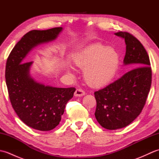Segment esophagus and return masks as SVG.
<instances>
[{
  "instance_id": "obj_1",
  "label": "esophagus",
  "mask_w": 159,
  "mask_h": 159,
  "mask_svg": "<svg viewBox=\"0 0 159 159\" xmlns=\"http://www.w3.org/2000/svg\"><path fill=\"white\" fill-rule=\"evenodd\" d=\"M85 92L83 90L80 89H77L75 92H74V96L76 97H80V96H83L85 95Z\"/></svg>"
}]
</instances>
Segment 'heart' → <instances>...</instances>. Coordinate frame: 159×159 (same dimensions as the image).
<instances>
[{"label": "heart", "instance_id": "1", "mask_svg": "<svg viewBox=\"0 0 159 159\" xmlns=\"http://www.w3.org/2000/svg\"><path fill=\"white\" fill-rule=\"evenodd\" d=\"M75 66L83 70L85 81L92 87L106 85L116 76L120 63L119 54L111 47L95 43L74 56Z\"/></svg>", "mask_w": 159, "mask_h": 159}]
</instances>
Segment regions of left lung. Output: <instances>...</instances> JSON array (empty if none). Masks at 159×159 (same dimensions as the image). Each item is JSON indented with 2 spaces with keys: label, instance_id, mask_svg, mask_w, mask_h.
Instances as JSON below:
<instances>
[{
  "label": "left lung",
  "instance_id": "obj_1",
  "mask_svg": "<svg viewBox=\"0 0 159 159\" xmlns=\"http://www.w3.org/2000/svg\"><path fill=\"white\" fill-rule=\"evenodd\" d=\"M115 34L126 43L124 65H131L134 69L94 92L97 102L95 117L108 130L126 127L136 119L146 104L152 83L150 59L143 46L127 32Z\"/></svg>",
  "mask_w": 159,
  "mask_h": 159
}]
</instances>
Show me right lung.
<instances>
[{
  "mask_svg": "<svg viewBox=\"0 0 159 159\" xmlns=\"http://www.w3.org/2000/svg\"><path fill=\"white\" fill-rule=\"evenodd\" d=\"M62 31V27H57L28 32L16 43L7 61L5 79L11 105L20 119L35 130L48 131L58 126L76 89L38 82L30 74L33 62L24 59L35 47L54 41Z\"/></svg>",
  "mask_w": 159,
  "mask_h": 159,
  "instance_id": "1",
  "label": "right lung"
}]
</instances>
